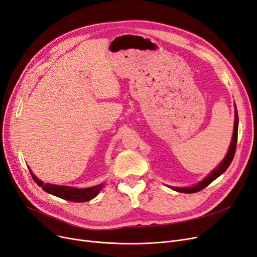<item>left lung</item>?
Returning a JSON list of instances; mask_svg holds the SVG:
<instances>
[{
  "instance_id": "8db88e82",
  "label": "left lung",
  "mask_w": 257,
  "mask_h": 257,
  "mask_svg": "<svg viewBox=\"0 0 257 257\" xmlns=\"http://www.w3.org/2000/svg\"><path fill=\"white\" fill-rule=\"evenodd\" d=\"M237 133H238V114H237V109H236V106H235V121H234V130H233L232 141H231V145H230V148L228 150L227 155H225L224 159L219 163V166L215 170H213L203 180L198 182L196 186H194L192 188L171 187V189H173L174 191L181 192V193H195V192H198V191L204 189L206 187H208L212 181H214L217 177H219L222 173L227 171V169L229 168V166H230L233 158H234L235 150H236V143H237Z\"/></svg>"
}]
</instances>
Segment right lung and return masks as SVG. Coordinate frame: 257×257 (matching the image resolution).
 Returning a JSON list of instances; mask_svg holds the SVG:
<instances>
[{
	"mask_svg": "<svg viewBox=\"0 0 257 257\" xmlns=\"http://www.w3.org/2000/svg\"><path fill=\"white\" fill-rule=\"evenodd\" d=\"M30 174H32V177L35 180V182L38 184L39 187H42V189L51 194L55 195L57 197H60L65 200L74 201V202H85L90 199L96 197L98 193L102 190L103 184H98V186L86 188V189H77L73 187H67V186H56V184H50V183H43L42 180L38 179L32 170L29 169Z\"/></svg>",
	"mask_w": 257,
	"mask_h": 257,
	"instance_id": "obj_1",
	"label": "right lung"
}]
</instances>
